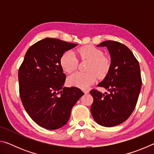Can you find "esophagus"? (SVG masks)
<instances>
[{
  "label": "esophagus",
  "mask_w": 154,
  "mask_h": 154,
  "mask_svg": "<svg viewBox=\"0 0 154 154\" xmlns=\"http://www.w3.org/2000/svg\"><path fill=\"white\" fill-rule=\"evenodd\" d=\"M83 92H84L85 94H87L89 93V90H83Z\"/></svg>",
  "instance_id": "esophagus-1"
}]
</instances>
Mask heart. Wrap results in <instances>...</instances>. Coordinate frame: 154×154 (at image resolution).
<instances>
[{
  "label": "heart",
  "mask_w": 154,
  "mask_h": 154,
  "mask_svg": "<svg viewBox=\"0 0 154 154\" xmlns=\"http://www.w3.org/2000/svg\"><path fill=\"white\" fill-rule=\"evenodd\" d=\"M78 54L82 60L89 61L87 72H76L68 77L67 82L71 86L85 89L95 82L96 75L103 77L107 73L110 62L103 56V52L92 45H86L78 49ZM60 64L63 71L68 73L72 72L77 66V59L72 51H66L60 59Z\"/></svg>",
  "instance_id": "heart-1"
}]
</instances>
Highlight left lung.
<instances>
[{"mask_svg": "<svg viewBox=\"0 0 154 154\" xmlns=\"http://www.w3.org/2000/svg\"><path fill=\"white\" fill-rule=\"evenodd\" d=\"M97 46L106 47L110 54V68L98 84L109 94L90 91L94 98L91 113L101 126H118L129 118L136 106L142 84L139 64L130 49L120 43L105 41Z\"/></svg>", "mask_w": 154, "mask_h": 154, "instance_id": "obj_1", "label": "left lung"}]
</instances>
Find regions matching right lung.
<instances>
[{"label":"right lung","mask_w":154,"mask_h":154,"mask_svg":"<svg viewBox=\"0 0 154 154\" xmlns=\"http://www.w3.org/2000/svg\"><path fill=\"white\" fill-rule=\"evenodd\" d=\"M77 45L45 38L28 49L20 67L21 100L32 120L45 129L64 126L72 108L84 94L78 88L64 87L66 75L60 64L62 54Z\"/></svg>","instance_id":"obj_1"}]
</instances>
